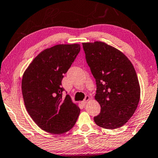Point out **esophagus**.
<instances>
[{
    "mask_svg": "<svg viewBox=\"0 0 158 158\" xmlns=\"http://www.w3.org/2000/svg\"><path fill=\"white\" fill-rule=\"evenodd\" d=\"M89 100H90V97H89V96H86L85 98V100H84L83 101H81V103L82 104L83 106H85V105L87 103V102H88V101H89Z\"/></svg>",
    "mask_w": 158,
    "mask_h": 158,
    "instance_id": "esophagus-1",
    "label": "esophagus"
}]
</instances>
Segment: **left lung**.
<instances>
[{
  "label": "left lung",
  "instance_id": "obj_1",
  "mask_svg": "<svg viewBox=\"0 0 158 158\" xmlns=\"http://www.w3.org/2000/svg\"><path fill=\"white\" fill-rule=\"evenodd\" d=\"M82 45L96 81L94 98L101 108L94 121L104 129L121 127L131 118L139 102L140 87L135 69L123 52L108 44L96 41Z\"/></svg>",
  "mask_w": 158,
  "mask_h": 158
}]
</instances>
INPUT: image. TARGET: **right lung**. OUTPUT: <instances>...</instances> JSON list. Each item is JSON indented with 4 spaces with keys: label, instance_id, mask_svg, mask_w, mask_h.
<instances>
[{
    "label": "right lung",
    "instance_id": "add662e5",
    "mask_svg": "<svg viewBox=\"0 0 158 158\" xmlns=\"http://www.w3.org/2000/svg\"><path fill=\"white\" fill-rule=\"evenodd\" d=\"M80 51L79 44L57 45L44 50L23 74L22 95L27 112L44 131L60 134L70 130L80 113L61 81Z\"/></svg>",
    "mask_w": 158,
    "mask_h": 158
}]
</instances>
